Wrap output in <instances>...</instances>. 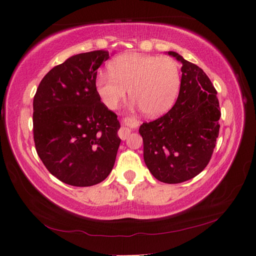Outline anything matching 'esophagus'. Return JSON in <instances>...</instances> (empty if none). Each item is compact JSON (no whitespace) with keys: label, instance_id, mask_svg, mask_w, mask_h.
Segmentation results:
<instances>
[{"label":"esophagus","instance_id":"esophagus-1","mask_svg":"<svg viewBox=\"0 0 256 256\" xmlns=\"http://www.w3.org/2000/svg\"><path fill=\"white\" fill-rule=\"evenodd\" d=\"M138 125V122L135 120V118H126L123 121V126L120 128L118 136L122 140H126L130 133H131L132 128H136Z\"/></svg>","mask_w":256,"mask_h":256}]
</instances>
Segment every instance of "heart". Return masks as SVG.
I'll return each mask as SVG.
<instances>
[{
    "label": "heart",
    "mask_w": 256,
    "mask_h": 256,
    "mask_svg": "<svg viewBox=\"0 0 256 256\" xmlns=\"http://www.w3.org/2000/svg\"><path fill=\"white\" fill-rule=\"evenodd\" d=\"M108 72H99L94 86L101 102L110 110L116 108L126 89L146 116L165 114L175 103L180 88V69L170 57L128 52L108 64Z\"/></svg>",
    "instance_id": "obj_1"
}]
</instances>
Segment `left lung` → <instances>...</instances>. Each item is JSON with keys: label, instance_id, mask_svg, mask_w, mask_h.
I'll use <instances>...</instances> for the list:
<instances>
[{"label": "left lung", "instance_id": "1", "mask_svg": "<svg viewBox=\"0 0 256 256\" xmlns=\"http://www.w3.org/2000/svg\"><path fill=\"white\" fill-rule=\"evenodd\" d=\"M182 80L177 101L165 116L143 123L144 162L157 180L179 184L202 172L219 135L221 116L216 91L204 70L175 52Z\"/></svg>", "mask_w": 256, "mask_h": 256}]
</instances>
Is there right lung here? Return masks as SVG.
Wrapping results in <instances>:
<instances>
[{
  "label": "right lung",
  "mask_w": 256,
  "mask_h": 256,
  "mask_svg": "<svg viewBox=\"0 0 256 256\" xmlns=\"http://www.w3.org/2000/svg\"><path fill=\"white\" fill-rule=\"evenodd\" d=\"M106 50L69 57L38 86L32 102L37 154L52 175L76 187L104 180L116 162L121 128L94 86Z\"/></svg>",
  "instance_id": "right-lung-1"
}]
</instances>
